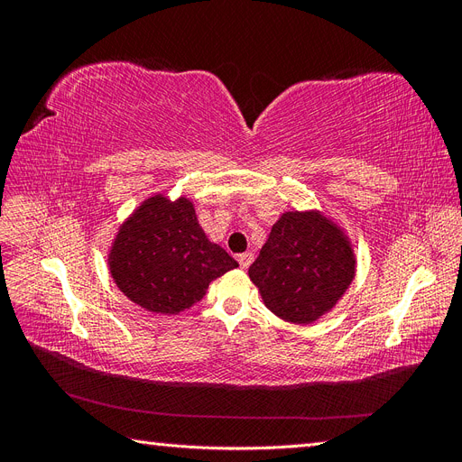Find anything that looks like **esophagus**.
I'll return each instance as SVG.
<instances>
[{
  "label": "esophagus",
  "mask_w": 462,
  "mask_h": 462,
  "mask_svg": "<svg viewBox=\"0 0 462 462\" xmlns=\"http://www.w3.org/2000/svg\"><path fill=\"white\" fill-rule=\"evenodd\" d=\"M236 260H239V265H241V268H243V270H246L248 265L254 262V254H253V253H245V254H239V258H236Z\"/></svg>",
  "instance_id": "obj_1"
}]
</instances>
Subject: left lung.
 Here are the masks:
<instances>
[{"label":"left lung","mask_w":462,"mask_h":462,"mask_svg":"<svg viewBox=\"0 0 462 462\" xmlns=\"http://www.w3.org/2000/svg\"><path fill=\"white\" fill-rule=\"evenodd\" d=\"M356 258L348 236L321 212L279 217L248 275L263 304L291 324L328 314L355 279Z\"/></svg>","instance_id":"1"}]
</instances>
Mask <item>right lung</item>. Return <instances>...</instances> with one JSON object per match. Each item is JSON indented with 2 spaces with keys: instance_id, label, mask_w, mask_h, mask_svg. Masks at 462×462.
I'll use <instances>...</instances> for the list:
<instances>
[{
  "instance_id": "add662e5",
  "label": "right lung",
  "mask_w": 462,
  "mask_h": 462,
  "mask_svg": "<svg viewBox=\"0 0 462 462\" xmlns=\"http://www.w3.org/2000/svg\"><path fill=\"white\" fill-rule=\"evenodd\" d=\"M107 262L125 297L167 316L190 309L214 279L239 265L208 241L189 199L163 194L144 200L123 223Z\"/></svg>"
}]
</instances>
